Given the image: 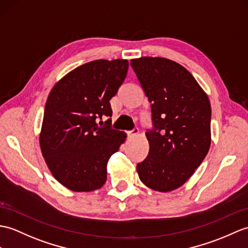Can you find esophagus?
Returning a JSON list of instances; mask_svg holds the SVG:
<instances>
[{
	"mask_svg": "<svg viewBox=\"0 0 248 248\" xmlns=\"http://www.w3.org/2000/svg\"><path fill=\"white\" fill-rule=\"evenodd\" d=\"M138 133H140V130H138L137 128H135V129H133L132 131H129V132H128V136H129V137H134V136H136Z\"/></svg>",
	"mask_w": 248,
	"mask_h": 248,
	"instance_id": "1",
	"label": "esophagus"
}]
</instances>
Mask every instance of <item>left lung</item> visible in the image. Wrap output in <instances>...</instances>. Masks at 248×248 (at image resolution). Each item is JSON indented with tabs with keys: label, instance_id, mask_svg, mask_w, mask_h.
Masks as SVG:
<instances>
[{
	"label": "left lung",
	"instance_id": "left-lung-1",
	"mask_svg": "<svg viewBox=\"0 0 248 248\" xmlns=\"http://www.w3.org/2000/svg\"><path fill=\"white\" fill-rule=\"evenodd\" d=\"M130 64L151 103L149 154L137 164L140 181L159 192L184 185L202 164L211 142L208 96L185 67L160 57Z\"/></svg>",
	"mask_w": 248,
	"mask_h": 248
}]
</instances>
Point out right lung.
<instances>
[{"mask_svg": "<svg viewBox=\"0 0 248 248\" xmlns=\"http://www.w3.org/2000/svg\"><path fill=\"white\" fill-rule=\"evenodd\" d=\"M128 68L124 59L91 61L61 78L47 97L40 147L51 174L72 191L105 185L108 158L125 140L124 132L111 128L110 118L102 126L97 120L112 116L110 100Z\"/></svg>", "mask_w": 248, "mask_h": 248, "instance_id": "obj_1", "label": "right lung"}]
</instances>
